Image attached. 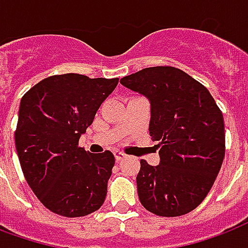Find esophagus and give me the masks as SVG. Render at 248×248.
<instances>
[{
	"label": "esophagus",
	"mask_w": 248,
	"mask_h": 248,
	"mask_svg": "<svg viewBox=\"0 0 248 248\" xmlns=\"http://www.w3.org/2000/svg\"><path fill=\"white\" fill-rule=\"evenodd\" d=\"M125 155L124 153H122V152H115V158H116V161H123L124 158H125Z\"/></svg>",
	"instance_id": "esophagus-1"
}]
</instances>
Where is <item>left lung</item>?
I'll use <instances>...</instances> for the list:
<instances>
[{
  "mask_svg": "<svg viewBox=\"0 0 248 248\" xmlns=\"http://www.w3.org/2000/svg\"><path fill=\"white\" fill-rule=\"evenodd\" d=\"M120 82L149 99V133L160 148L158 165L140 161L139 200L156 216L190 213L210 191L225 158L222 111L203 84L176 67H148Z\"/></svg>",
  "mask_w": 248,
  "mask_h": 248,
  "instance_id": "left-lung-1",
  "label": "left lung"
}]
</instances>
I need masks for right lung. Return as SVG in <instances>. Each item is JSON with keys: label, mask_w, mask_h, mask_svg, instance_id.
Returning a JSON list of instances; mask_svg holds the SVG:
<instances>
[{"label": "right lung", "mask_w": 248, "mask_h": 248, "mask_svg": "<svg viewBox=\"0 0 248 248\" xmlns=\"http://www.w3.org/2000/svg\"><path fill=\"white\" fill-rule=\"evenodd\" d=\"M119 78L52 75L21 99L14 133L23 176L45 207L77 218L100 209L115 165L112 152L90 153L79 137Z\"/></svg>", "instance_id": "1"}]
</instances>
